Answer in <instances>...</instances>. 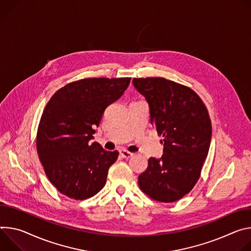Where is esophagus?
Masks as SVG:
<instances>
[{
  "instance_id": "34e87169",
  "label": "esophagus",
  "mask_w": 251,
  "mask_h": 251,
  "mask_svg": "<svg viewBox=\"0 0 251 251\" xmlns=\"http://www.w3.org/2000/svg\"><path fill=\"white\" fill-rule=\"evenodd\" d=\"M120 153H121V155H122L123 157H125V158H130V157L133 155V153H131V152H129V151H126V150H121V151H120Z\"/></svg>"
}]
</instances>
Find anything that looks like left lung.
<instances>
[{"mask_svg":"<svg viewBox=\"0 0 251 251\" xmlns=\"http://www.w3.org/2000/svg\"><path fill=\"white\" fill-rule=\"evenodd\" d=\"M150 106L151 124L163 136V154L151 157L138 185L157 201L174 202L198 182L211 141L206 106L191 89L163 77L133 78Z\"/></svg>","mask_w":251,"mask_h":251,"instance_id":"left-lung-1","label":"left lung"}]
</instances>
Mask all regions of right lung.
<instances>
[{"label":"right lung","mask_w":251,"mask_h":251,"mask_svg":"<svg viewBox=\"0 0 251 251\" xmlns=\"http://www.w3.org/2000/svg\"><path fill=\"white\" fill-rule=\"evenodd\" d=\"M130 77H92L68 83L50 98L42 115L37 151L50 181L74 200L94 197L105 184L119 151L91 143L106 106L119 100Z\"/></svg>","instance_id":"right-lung-1"}]
</instances>
